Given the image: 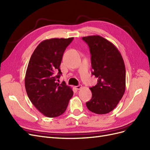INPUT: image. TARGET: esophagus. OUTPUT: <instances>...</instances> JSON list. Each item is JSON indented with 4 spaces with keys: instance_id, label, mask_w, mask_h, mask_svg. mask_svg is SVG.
I'll list each match as a JSON object with an SVG mask.
<instances>
[{
    "instance_id": "34e87169",
    "label": "esophagus",
    "mask_w": 150,
    "mask_h": 150,
    "mask_svg": "<svg viewBox=\"0 0 150 150\" xmlns=\"http://www.w3.org/2000/svg\"><path fill=\"white\" fill-rule=\"evenodd\" d=\"M75 88L76 89H80L81 88H82V85H78V86H75Z\"/></svg>"
}]
</instances>
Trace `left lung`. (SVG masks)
<instances>
[{"label": "left lung", "instance_id": "obj_1", "mask_svg": "<svg viewBox=\"0 0 150 150\" xmlns=\"http://www.w3.org/2000/svg\"><path fill=\"white\" fill-rule=\"evenodd\" d=\"M91 57L92 74L98 78L90 88L92 98L86 103L88 110L98 115L111 112L125 91L126 69L123 59L114 44L99 35L83 37Z\"/></svg>", "mask_w": 150, "mask_h": 150}]
</instances>
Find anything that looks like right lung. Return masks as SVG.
<instances>
[{"label": "right lung", "instance_id": "obj_1", "mask_svg": "<svg viewBox=\"0 0 150 150\" xmlns=\"http://www.w3.org/2000/svg\"><path fill=\"white\" fill-rule=\"evenodd\" d=\"M53 38L44 40L32 54L26 71L25 87L31 103L42 114L55 117L65 112L73 95L64 82H57L62 72L63 54L73 40Z\"/></svg>", "mask_w": 150, "mask_h": 150}]
</instances>
